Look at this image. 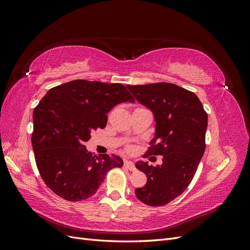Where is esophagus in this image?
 Wrapping results in <instances>:
<instances>
[{"label":"esophagus","instance_id":"obj_1","mask_svg":"<svg viewBox=\"0 0 250 250\" xmlns=\"http://www.w3.org/2000/svg\"><path fill=\"white\" fill-rule=\"evenodd\" d=\"M124 166L130 171H135V167H134V164L131 161H124Z\"/></svg>","mask_w":250,"mask_h":250}]
</instances>
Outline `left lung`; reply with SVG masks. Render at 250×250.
Instances as JSON below:
<instances>
[{
	"label": "left lung",
	"mask_w": 250,
	"mask_h": 250,
	"mask_svg": "<svg viewBox=\"0 0 250 250\" xmlns=\"http://www.w3.org/2000/svg\"><path fill=\"white\" fill-rule=\"evenodd\" d=\"M127 87L154 115L155 135L146 153L163 155L161 166L135 164L147 184L134 193L147 206H165L183 194L197 171L206 150L208 113L193 92L173 83Z\"/></svg>",
	"instance_id": "left-lung-1"
}]
</instances>
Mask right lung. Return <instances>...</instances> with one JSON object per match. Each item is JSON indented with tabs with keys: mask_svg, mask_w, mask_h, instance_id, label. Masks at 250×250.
<instances>
[{
	"mask_svg": "<svg viewBox=\"0 0 250 250\" xmlns=\"http://www.w3.org/2000/svg\"><path fill=\"white\" fill-rule=\"evenodd\" d=\"M127 101L134 99L121 83L73 80L51 88L34 108L31 141L36 166L59 197H92L107 172L122 167V158L87 152L84 142L90 131L106 126L112 107Z\"/></svg>",
	"mask_w": 250,
	"mask_h": 250,
	"instance_id": "right-lung-1",
	"label": "right lung"
}]
</instances>
